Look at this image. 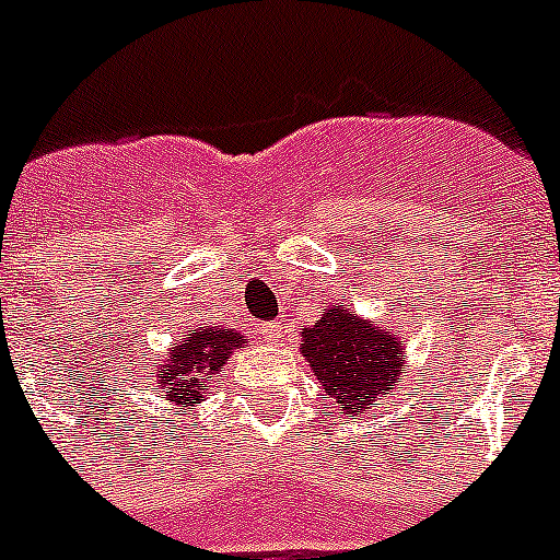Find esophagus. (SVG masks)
<instances>
[{"instance_id":"obj_1","label":"esophagus","mask_w":560,"mask_h":560,"mask_svg":"<svg viewBox=\"0 0 560 560\" xmlns=\"http://www.w3.org/2000/svg\"><path fill=\"white\" fill-rule=\"evenodd\" d=\"M259 334H262V337L268 339L270 345H279L281 337H284V331H281V323H279V320L262 323V328H259Z\"/></svg>"}]
</instances>
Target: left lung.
<instances>
[{
  "label": "left lung",
  "instance_id": "left-lung-1",
  "mask_svg": "<svg viewBox=\"0 0 560 560\" xmlns=\"http://www.w3.org/2000/svg\"><path fill=\"white\" fill-rule=\"evenodd\" d=\"M406 345L392 328L331 306L301 331V353L337 404V415H368L395 389L406 368Z\"/></svg>",
  "mask_w": 560,
  "mask_h": 560
}]
</instances>
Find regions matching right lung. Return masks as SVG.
I'll use <instances>...</instances> for the list:
<instances>
[{
    "instance_id": "obj_1",
    "label": "right lung",
    "mask_w": 560,
    "mask_h": 560,
    "mask_svg": "<svg viewBox=\"0 0 560 560\" xmlns=\"http://www.w3.org/2000/svg\"><path fill=\"white\" fill-rule=\"evenodd\" d=\"M237 348H243V334L226 326H198L176 339L174 351L165 359H151V381L156 395L174 400L176 406H192L207 395L203 386L223 370Z\"/></svg>"
}]
</instances>
